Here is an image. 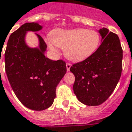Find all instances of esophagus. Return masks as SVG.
Wrapping results in <instances>:
<instances>
[{
  "instance_id": "esophagus-1",
  "label": "esophagus",
  "mask_w": 132,
  "mask_h": 132,
  "mask_svg": "<svg viewBox=\"0 0 132 132\" xmlns=\"http://www.w3.org/2000/svg\"><path fill=\"white\" fill-rule=\"evenodd\" d=\"M71 64L70 63H66V69H67V71H69V70H70V68H71Z\"/></svg>"
}]
</instances>
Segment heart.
Wrapping results in <instances>:
<instances>
[{
	"mask_svg": "<svg viewBox=\"0 0 132 132\" xmlns=\"http://www.w3.org/2000/svg\"><path fill=\"white\" fill-rule=\"evenodd\" d=\"M100 41L97 32L87 29L70 31L57 30L52 34V39H47V44L53 52L57 46L64 49L67 59L78 61L86 59L94 52Z\"/></svg>",
	"mask_w": 132,
	"mask_h": 132,
	"instance_id": "obj_1",
	"label": "heart"
}]
</instances>
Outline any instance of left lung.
<instances>
[{"label": "left lung", "instance_id": "left-lung-1", "mask_svg": "<svg viewBox=\"0 0 132 132\" xmlns=\"http://www.w3.org/2000/svg\"><path fill=\"white\" fill-rule=\"evenodd\" d=\"M98 32L103 40L98 49L70 68L75 76L74 94L87 106L104 103L114 92L122 71L123 50L118 36L106 28Z\"/></svg>", "mask_w": 132, "mask_h": 132}]
</instances>
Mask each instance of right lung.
<instances>
[{
  "label": "right lung",
  "mask_w": 132,
  "mask_h": 132,
  "mask_svg": "<svg viewBox=\"0 0 132 132\" xmlns=\"http://www.w3.org/2000/svg\"><path fill=\"white\" fill-rule=\"evenodd\" d=\"M41 28L34 23L22 25L10 36L5 52V72L12 89L25 106L35 111L52 105L57 85L66 73L64 61L44 56L47 45L38 34L39 48H29L25 43L26 31Z\"/></svg>",
  "instance_id": "add662e5"
}]
</instances>
